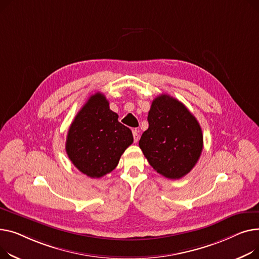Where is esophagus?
Listing matches in <instances>:
<instances>
[{
  "instance_id": "34e87169",
  "label": "esophagus",
  "mask_w": 259,
  "mask_h": 259,
  "mask_svg": "<svg viewBox=\"0 0 259 259\" xmlns=\"http://www.w3.org/2000/svg\"><path fill=\"white\" fill-rule=\"evenodd\" d=\"M133 136H134V141H135V142H138V141H139V138H140L139 130H134V131H133Z\"/></svg>"
}]
</instances>
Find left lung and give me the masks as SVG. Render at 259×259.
Here are the masks:
<instances>
[{"label":"left lung","instance_id":"obj_1","mask_svg":"<svg viewBox=\"0 0 259 259\" xmlns=\"http://www.w3.org/2000/svg\"><path fill=\"white\" fill-rule=\"evenodd\" d=\"M139 146L150 166L168 179L186 176L203 150L202 128L186 106L169 95L156 97Z\"/></svg>","mask_w":259,"mask_h":259}]
</instances>
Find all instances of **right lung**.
I'll return each mask as SVG.
<instances>
[{"instance_id":"right-lung-1","label":"right lung","mask_w":259,"mask_h":259,"mask_svg":"<svg viewBox=\"0 0 259 259\" xmlns=\"http://www.w3.org/2000/svg\"><path fill=\"white\" fill-rule=\"evenodd\" d=\"M132 131L120 123L101 93L91 96L68 131L66 151L74 166L90 178H101L116 168L133 143Z\"/></svg>"}]
</instances>
